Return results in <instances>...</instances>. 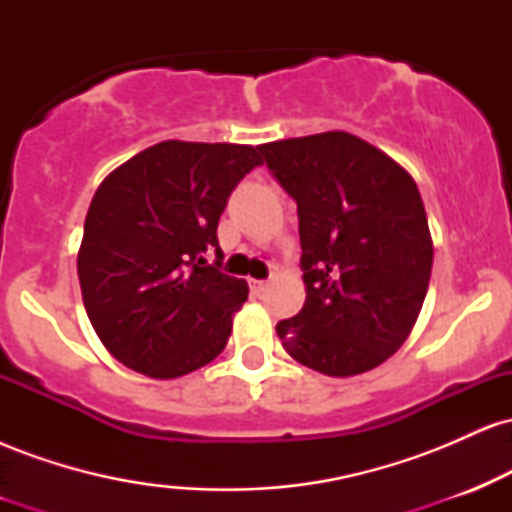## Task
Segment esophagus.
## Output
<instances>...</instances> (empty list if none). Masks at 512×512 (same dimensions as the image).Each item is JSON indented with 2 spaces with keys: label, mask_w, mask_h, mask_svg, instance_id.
Returning a JSON list of instances; mask_svg holds the SVG:
<instances>
[{
  "label": "esophagus",
  "mask_w": 512,
  "mask_h": 512,
  "mask_svg": "<svg viewBox=\"0 0 512 512\" xmlns=\"http://www.w3.org/2000/svg\"><path fill=\"white\" fill-rule=\"evenodd\" d=\"M250 289L255 293H260V291L267 289V281H264V279H250Z\"/></svg>",
  "instance_id": "obj_1"
}]
</instances>
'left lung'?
Instances as JSON below:
<instances>
[{
  "label": "left lung",
  "mask_w": 512,
  "mask_h": 512,
  "mask_svg": "<svg viewBox=\"0 0 512 512\" xmlns=\"http://www.w3.org/2000/svg\"><path fill=\"white\" fill-rule=\"evenodd\" d=\"M298 204L305 305L276 325L317 373L349 378L387 361L424 305L433 243L419 187L349 132L257 146Z\"/></svg>",
  "instance_id": "8db88e82"
}]
</instances>
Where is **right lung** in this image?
<instances>
[{
    "label": "right lung",
    "mask_w": 512,
    "mask_h": 512,
    "mask_svg": "<svg viewBox=\"0 0 512 512\" xmlns=\"http://www.w3.org/2000/svg\"><path fill=\"white\" fill-rule=\"evenodd\" d=\"M255 166V146L170 139L101 182L76 269L93 330L127 368L170 380L223 351L248 284L221 272L216 228Z\"/></svg>",
    "instance_id": "1"
}]
</instances>
